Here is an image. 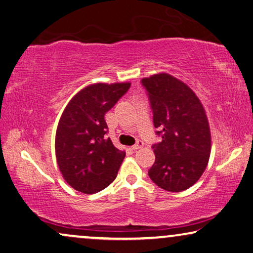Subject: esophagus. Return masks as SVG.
I'll use <instances>...</instances> for the list:
<instances>
[{
    "label": "esophagus",
    "mask_w": 253,
    "mask_h": 253,
    "mask_svg": "<svg viewBox=\"0 0 253 253\" xmlns=\"http://www.w3.org/2000/svg\"><path fill=\"white\" fill-rule=\"evenodd\" d=\"M142 146H144V142H142L141 140H138L137 142H135V144L132 146V147H131V148H132L133 149V151H137V149H139V148H141L142 147Z\"/></svg>",
    "instance_id": "esophagus-1"
}]
</instances>
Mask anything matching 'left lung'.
Segmentation results:
<instances>
[{
  "label": "left lung",
  "mask_w": 253,
  "mask_h": 253,
  "mask_svg": "<svg viewBox=\"0 0 253 253\" xmlns=\"http://www.w3.org/2000/svg\"><path fill=\"white\" fill-rule=\"evenodd\" d=\"M161 141L152 148L149 178L168 192H181L199 180L208 166L211 134L202 104L184 82L169 74L141 80Z\"/></svg>",
  "instance_id": "1"
}]
</instances>
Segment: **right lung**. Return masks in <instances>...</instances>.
<instances>
[{
    "label": "right lung",
    "instance_id": "add662e5",
    "mask_svg": "<svg viewBox=\"0 0 253 253\" xmlns=\"http://www.w3.org/2000/svg\"><path fill=\"white\" fill-rule=\"evenodd\" d=\"M131 83H97L84 87L66 106L58 123L56 157L66 182L93 194L111 185L126 152L106 138L105 114L127 92Z\"/></svg>",
    "mask_w": 253,
    "mask_h": 253
}]
</instances>
